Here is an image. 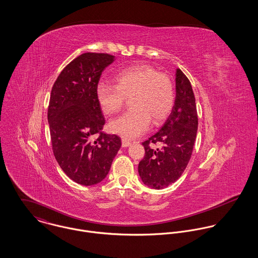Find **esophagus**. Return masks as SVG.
Masks as SVG:
<instances>
[{
	"instance_id": "1",
	"label": "esophagus",
	"mask_w": 258,
	"mask_h": 258,
	"mask_svg": "<svg viewBox=\"0 0 258 258\" xmlns=\"http://www.w3.org/2000/svg\"><path fill=\"white\" fill-rule=\"evenodd\" d=\"M131 145V142L130 141H128V140H126V139H122V147L126 148L128 147V146H130Z\"/></svg>"
}]
</instances>
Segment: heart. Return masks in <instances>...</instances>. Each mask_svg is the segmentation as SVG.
I'll use <instances>...</instances> for the list:
<instances>
[{
	"mask_svg": "<svg viewBox=\"0 0 258 258\" xmlns=\"http://www.w3.org/2000/svg\"><path fill=\"white\" fill-rule=\"evenodd\" d=\"M115 86L99 83L97 102L103 113L112 115L120 110L125 98L130 99L131 109L112 120L109 128L123 138L133 139L144 133L150 125L165 120L173 109L175 88L172 79L147 66L126 69L114 78Z\"/></svg>",
	"mask_w": 258,
	"mask_h": 258,
	"instance_id": "1",
	"label": "heart"
}]
</instances>
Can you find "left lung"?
<instances>
[{
    "label": "left lung",
    "instance_id": "left-lung-1",
    "mask_svg": "<svg viewBox=\"0 0 258 258\" xmlns=\"http://www.w3.org/2000/svg\"><path fill=\"white\" fill-rule=\"evenodd\" d=\"M198 131L196 99L189 80L176 72V98L172 112L162 128L142 145L145 156L138 172L144 184L157 189L175 183L184 173L190 159ZM160 144L161 148H152Z\"/></svg>",
    "mask_w": 258,
    "mask_h": 258
}]
</instances>
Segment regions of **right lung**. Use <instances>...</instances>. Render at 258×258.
<instances>
[{"mask_svg":"<svg viewBox=\"0 0 258 258\" xmlns=\"http://www.w3.org/2000/svg\"><path fill=\"white\" fill-rule=\"evenodd\" d=\"M114 58L82 53L62 70L51 89L47 120L53 155L66 175L82 185L103 181L121 147L119 136L102 132L105 120L96 98L100 76Z\"/></svg>","mask_w":258,"mask_h":258,"instance_id":"obj_1","label":"right lung"}]
</instances>
